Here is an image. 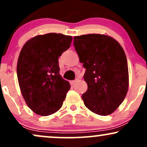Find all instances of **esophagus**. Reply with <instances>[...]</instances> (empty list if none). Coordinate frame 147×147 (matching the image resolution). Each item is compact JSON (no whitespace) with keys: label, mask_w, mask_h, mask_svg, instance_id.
Wrapping results in <instances>:
<instances>
[{"label":"esophagus","mask_w":147,"mask_h":147,"mask_svg":"<svg viewBox=\"0 0 147 147\" xmlns=\"http://www.w3.org/2000/svg\"><path fill=\"white\" fill-rule=\"evenodd\" d=\"M77 82V79H75V80H72V81H70V84H71V85H74V84H75L76 82Z\"/></svg>","instance_id":"esophagus-1"}]
</instances>
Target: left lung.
<instances>
[{"label":"left lung","mask_w":147,"mask_h":147,"mask_svg":"<svg viewBox=\"0 0 147 147\" xmlns=\"http://www.w3.org/2000/svg\"><path fill=\"white\" fill-rule=\"evenodd\" d=\"M74 46L86 68L88 90L84 104L99 115H108L122 104L129 88L126 57L118 42L104 34H89L74 37Z\"/></svg>","instance_id":"obj_1"}]
</instances>
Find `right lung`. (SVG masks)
Instances as JSON below:
<instances>
[{
    "instance_id": "1",
    "label": "right lung",
    "mask_w": 147,
    "mask_h": 147,
    "mask_svg": "<svg viewBox=\"0 0 147 147\" xmlns=\"http://www.w3.org/2000/svg\"><path fill=\"white\" fill-rule=\"evenodd\" d=\"M71 36L38 35L23 45L17 63L21 92L28 107L48 116L61 108L70 85L59 74V57L70 48Z\"/></svg>"
}]
</instances>
